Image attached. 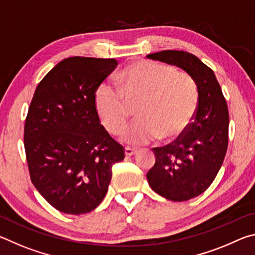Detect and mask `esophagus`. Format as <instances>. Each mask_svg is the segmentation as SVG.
I'll return each instance as SVG.
<instances>
[{"instance_id":"34e87169","label":"esophagus","mask_w":255,"mask_h":255,"mask_svg":"<svg viewBox=\"0 0 255 255\" xmlns=\"http://www.w3.org/2000/svg\"><path fill=\"white\" fill-rule=\"evenodd\" d=\"M136 153H137V150L133 148H130V147L125 148V154H126V156H132V155H135Z\"/></svg>"}]
</instances>
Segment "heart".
<instances>
[{
	"label": "heart",
	"instance_id": "obj_1",
	"mask_svg": "<svg viewBox=\"0 0 255 255\" xmlns=\"http://www.w3.org/2000/svg\"><path fill=\"white\" fill-rule=\"evenodd\" d=\"M120 90L103 82L94 93V105L108 131L119 133L137 105L136 122L122 133L128 145L147 144L159 138L174 140L191 125L199 102L196 81L165 64L139 60L118 75Z\"/></svg>",
	"mask_w": 255,
	"mask_h": 255
}]
</instances>
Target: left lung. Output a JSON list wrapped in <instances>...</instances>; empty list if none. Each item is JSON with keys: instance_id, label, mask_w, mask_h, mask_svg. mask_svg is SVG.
I'll list each match as a JSON object with an SVG mask.
<instances>
[{"instance_id": "left-lung-1", "label": "left lung", "mask_w": 255, "mask_h": 255, "mask_svg": "<svg viewBox=\"0 0 255 255\" xmlns=\"http://www.w3.org/2000/svg\"><path fill=\"white\" fill-rule=\"evenodd\" d=\"M146 57L182 68L198 85L199 102L193 122L173 143L153 148L156 161L146 175L159 196L187 201L209 188L225 158L227 103L213 70L197 56L183 50H163Z\"/></svg>"}]
</instances>
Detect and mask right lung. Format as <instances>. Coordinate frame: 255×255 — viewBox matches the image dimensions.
Segmentation results:
<instances>
[{
    "label": "right lung",
    "mask_w": 255,
    "mask_h": 255,
    "mask_svg": "<svg viewBox=\"0 0 255 255\" xmlns=\"http://www.w3.org/2000/svg\"><path fill=\"white\" fill-rule=\"evenodd\" d=\"M118 62L70 57L38 84L24 123L30 179L62 213L86 214L105 198L111 167L125 158L124 146L101 125L94 93Z\"/></svg>",
    "instance_id": "1"
}]
</instances>
